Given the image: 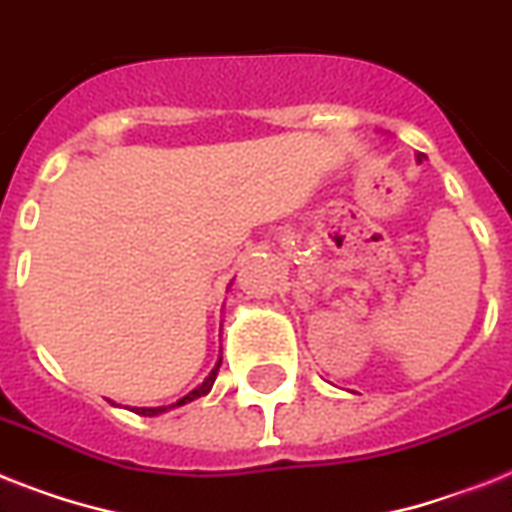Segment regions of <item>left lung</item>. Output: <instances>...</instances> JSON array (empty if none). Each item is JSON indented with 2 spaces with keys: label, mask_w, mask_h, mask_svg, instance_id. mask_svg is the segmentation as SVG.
Here are the masks:
<instances>
[{
  "label": "left lung",
  "mask_w": 512,
  "mask_h": 512,
  "mask_svg": "<svg viewBox=\"0 0 512 512\" xmlns=\"http://www.w3.org/2000/svg\"><path fill=\"white\" fill-rule=\"evenodd\" d=\"M423 160V155H418V162H421Z\"/></svg>",
  "instance_id": "obj_1"
}]
</instances>
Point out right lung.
<instances>
[{
  "label": "right lung",
  "instance_id": "obj_1",
  "mask_svg": "<svg viewBox=\"0 0 512 512\" xmlns=\"http://www.w3.org/2000/svg\"><path fill=\"white\" fill-rule=\"evenodd\" d=\"M218 368H220V360H218V363H215V368H213V371H210V376H207L205 381H202V384L197 386V389H191L189 394H184V397H181V400H178V402H170V405H162V407H134V413L136 415H147V418H152V415L168 413V410H173V407H181V405H186V402H194V400H199V397H205V394L210 392V389H213L215 376H218Z\"/></svg>",
  "mask_w": 512,
  "mask_h": 512
}]
</instances>
